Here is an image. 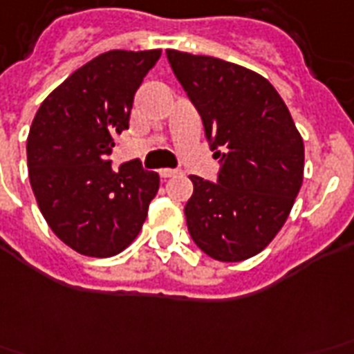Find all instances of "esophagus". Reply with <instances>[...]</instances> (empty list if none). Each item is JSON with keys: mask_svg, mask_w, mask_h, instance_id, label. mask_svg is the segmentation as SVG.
Segmentation results:
<instances>
[{"mask_svg": "<svg viewBox=\"0 0 354 354\" xmlns=\"http://www.w3.org/2000/svg\"><path fill=\"white\" fill-rule=\"evenodd\" d=\"M176 174H178V170H174V169H161V170H159V176L165 178V180H167V178L176 176Z\"/></svg>", "mask_w": 354, "mask_h": 354, "instance_id": "esophagus-1", "label": "esophagus"}]
</instances>
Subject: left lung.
I'll list each match as a JSON object with an SVG mask.
<instances>
[{
  "label": "left lung",
  "mask_w": 354,
  "mask_h": 354,
  "mask_svg": "<svg viewBox=\"0 0 354 354\" xmlns=\"http://www.w3.org/2000/svg\"><path fill=\"white\" fill-rule=\"evenodd\" d=\"M169 64L221 157L217 184L189 176L191 238L216 261L238 263L276 238L304 180V140L263 75L219 57L167 50Z\"/></svg>",
  "instance_id": "1"
}]
</instances>
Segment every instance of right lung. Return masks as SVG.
I'll return each mask as SVG.
<instances>
[{
    "label": "right lung",
    "mask_w": 354,
    "mask_h": 354,
    "mask_svg": "<svg viewBox=\"0 0 354 354\" xmlns=\"http://www.w3.org/2000/svg\"><path fill=\"white\" fill-rule=\"evenodd\" d=\"M161 50H111L77 69L39 106L28 135L30 184L39 210L80 255L112 257L142 229L159 174L106 156L129 129L133 97Z\"/></svg>",
    "instance_id": "1"
}]
</instances>
